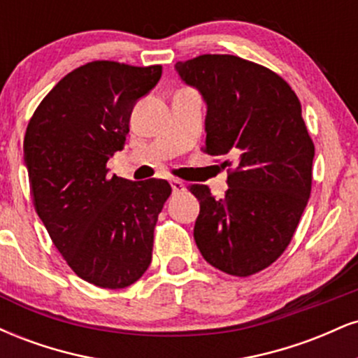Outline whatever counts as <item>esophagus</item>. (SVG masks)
I'll return each mask as SVG.
<instances>
[{
	"label": "esophagus",
	"instance_id": "34e87169",
	"mask_svg": "<svg viewBox=\"0 0 358 358\" xmlns=\"http://www.w3.org/2000/svg\"><path fill=\"white\" fill-rule=\"evenodd\" d=\"M170 185H171V192L173 193L185 192V185H183V182H180V180H176V178L170 180Z\"/></svg>",
	"mask_w": 358,
	"mask_h": 358
}]
</instances>
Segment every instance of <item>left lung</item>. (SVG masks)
<instances>
[{
  "instance_id": "obj_1",
  "label": "left lung",
  "mask_w": 358,
  "mask_h": 358,
  "mask_svg": "<svg viewBox=\"0 0 358 358\" xmlns=\"http://www.w3.org/2000/svg\"><path fill=\"white\" fill-rule=\"evenodd\" d=\"M175 71L207 104L205 151L237 162L225 199L190 187L196 248L224 273L256 274L285 252L310 199L315 146L301 104L278 73L236 55H200Z\"/></svg>"
}]
</instances>
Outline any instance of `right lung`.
I'll return each mask as SVG.
<instances>
[{"label":"right lung","mask_w":358,"mask_h":358,"mask_svg":"<svg viewBox=\"0 0 358 358\" xmlns=\"http://www.w3.org/2000/svg\"><path fill=\"white\" fill-rule=\"evenodd\" d=\"M162 65L99 60L45 96L23 141L35 210L77 276L94 286H131L151 264L155 225L171 187L108 176L124 148L134 104L158 84Z\"/></svg>","instance_id":"add662e5"}]
</instances>
